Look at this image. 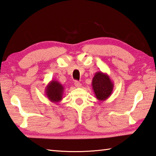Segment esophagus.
Instances as JSON below:
<instances>
[{
  "instance_id": "esophagus-1",
  "label": "esophagus",
  "mask_w": 156,
  "mask_h": 156,
  "mask_svg": "<svg viewBox=\"0 0 156 156\" xmlns=\"http://www.w3.org/2000/svg\"><path fill=\"white\" fill-rule=\"evenodd\" d=\"M74 85L76 86V87H77V88H80L82 87V84H80V82H78V81H75Z\"/></svg>"
}]
</instances>
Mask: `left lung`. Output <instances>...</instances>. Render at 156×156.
Masks as SVG:
<instances>
[{
    "label": "left lung",
    "instance_id": "left-lung-1",
    "mask_svg": "<svg viewBox=\"0 0 156 156\" xmlns=\"http://www.w3.org/2000/svg\"><path fill=\"white\" fill-rule=\"evenodd\" d=\"M92 87L97 100L104 101L111 95L114 83L106 73L100 71L95 73L92 80Z\"/></svg>",
    "mask_w": 156,
    "mask_h": 156
}]
</instances>
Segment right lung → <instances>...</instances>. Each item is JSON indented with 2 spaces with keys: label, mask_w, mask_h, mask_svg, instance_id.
Masks as SVG:
<instances>
[{
  "label": "right lung",
  "mask_w": 156,
  "mask_h": 156,
  "mask_svg": "<svg viewBox=\"0 0 156 156\" xmlns=\"http://www.w3.org/2000/svg\"><path fill=\"white\" fill-rule=\"evenodd\" d=\"M64 87L58 81L52 80L47 84L45 93L47 98L52 103L58 104L62 100L63 96Z\"/></svg>",
  "instance_id": "add662e5"
}]
</instances>
